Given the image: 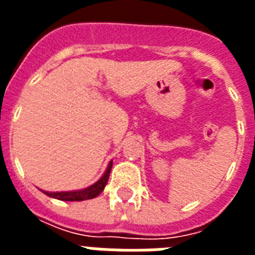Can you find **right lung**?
Wrapping results in <instances>:
<instances>
[{
	"label": "right lung",
	"mask_w": 255,
	"mask_h": 255,
	"mask_svg": "<svg viewBox=\"0 0 255 255\" xmlns=\"http://www.w3.org/2000/svg\"><path fill=\"white\" fill-rule=\"evenodd\" d=\"M112 168V161L108 165L107 170L104 172V174L100 177V180L94 184V185L88 186L86 189L82 190H74V192H46L43 190V193L50 196L53 198H58V200H62V201H83V200H90V198H94L96 196H99L102 192H103L104 186L107 184L108 177H110V172H111Z\"/></svg>",
	"instance_id": "add662e5"
}]
</instances>
